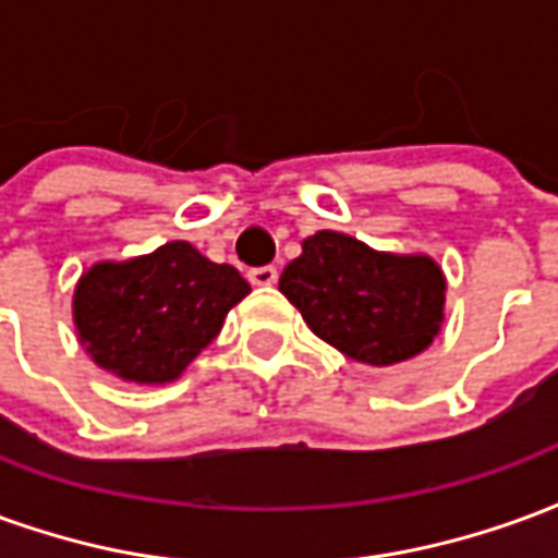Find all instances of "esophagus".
I'll return each instance as SVG.
<instances>
[{
  "label": "esophagus",
  "instance_id": "obj_1",
  "mask_svg": "<svg viewBox=\"0 0 558 558\" xmlns=\"http://www.w3.org/2000/svg\"><path fill=\"white\" fill-rule=\"evenodd\" d=\"M247 278L254 287H271L275 280H278V268L275 266H259V268H251L247 271Z\"/></svg>",
  "mask_w": 558,
  "mask_h": 558
}]
</instances>
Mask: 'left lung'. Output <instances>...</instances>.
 Segmentation results:
<instances>
[{
	"label": "left lung",
	"instance_id": "1",
	"mask_svg": "<svg viewBox=\"0 0 558 558\" xmlns=\"http://www.w3.org/2000/svg\"><path fill=\"white\" fill-rule=\"evenodd\" d=\"M280 292L316 338L355 362H407L439 331L445 278L427 256L376 254L343 232L323 230L280 275Z\"/></svg>",
	"mask_w": 558,
	"mask_h": 558
}]
</instances>
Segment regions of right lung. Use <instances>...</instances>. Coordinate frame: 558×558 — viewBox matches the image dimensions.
<instances>
[{
  "mask_svg": "<svg viewBox=\"0 0 558 558\" xmlns=\"http://www.w3.org/2000/svg\"><path fill=\"white\" fill-rule=\"evenodd\" d=\"M251 292L232 266L187 242L128 263L92 266L74 292L80 340L128 383H170L218 338L223 316Z\"/></svg>",
  "mask_w": 558,
  "mask_h": 558,
  "instance_id": "right-lung-1",
  "label": "right lung"
}]
</instances>
